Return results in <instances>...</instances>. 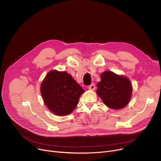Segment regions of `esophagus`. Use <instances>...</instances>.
I'll list each match as a JSON object with an SVG mask.
<instances>
[{"label":"esophagus","mask_w":161,"mask_h":161,"mask_svg":"<svg viewBox=\"0 0 161 161\" xmlns=\"http://www.w3.org/2000/svg\"><path fill=\"white\" fill-rule=\"evenodd\" d=\"M88 89H89V90L94 91V90L95 89V84L92 83V84H91V85L89 86H88Z\"/></svg>","instance_id":"34e87169"}]
</instances>
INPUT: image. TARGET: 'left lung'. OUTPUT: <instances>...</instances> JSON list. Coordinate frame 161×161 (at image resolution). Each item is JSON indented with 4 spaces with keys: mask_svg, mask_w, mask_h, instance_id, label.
<instances>
[{
    "mask_svg": "<svg viewBox=\"0 0 161 161\" xmlns=\"http://www.w3.org/2000/svg\"><path fill=\"white\" fill-rule=\"evenodd\" d=\"M97 94L104 104L112 109H120L127 105L132 97V83L125 75L112 71L101 74L100 81L97 85Z\"/></svg>",
    "mask_w": 161,
    "mask_h": 161,
    "instance_id": "8db88e82",
    "label": "left lung"
}]
</instances>
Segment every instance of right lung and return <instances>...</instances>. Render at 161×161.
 <instances>
[{"mask_svg": "<svg viewBox=\"0 0 161 161\" xmlns=\"http://www.w3.org/2000/svg\"><path fill=\"white\" fill-rule=\"evenodd\" d=\"M41 95L49 110L57 115H67L77 106L85 91L70 74L53 70L42 81Z\"/></svg>", "mask_w": 161, "mask_h": 161, "instance_id": "right-lung-1", "label": "right lung"}]
</instances>
